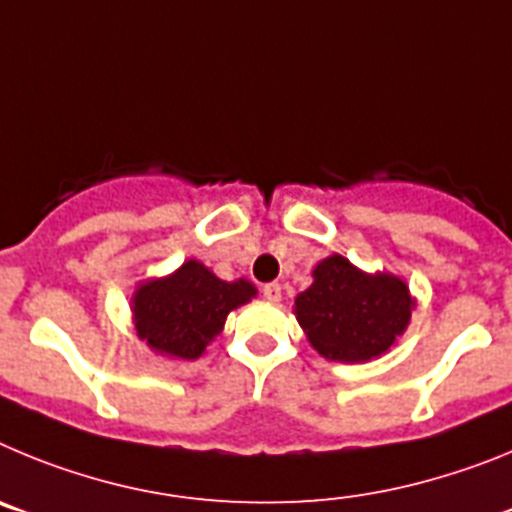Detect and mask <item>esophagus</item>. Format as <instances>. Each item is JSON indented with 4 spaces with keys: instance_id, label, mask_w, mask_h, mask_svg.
Returning <instances> with one entry per match:
<instances>
[{
    "instance_id": "esophagus-1",
    "label": "esophagus",
    "mask_w": 512,
    "mask_h": 512,
    "mask_svg": "<svg viewBox=\"0 0 512 512\" xmlns=\"http://www.w3.org/2000/svg\"><path fill=\"white\" fill-rule=\"evenodd\" d=\"M261 295H264L269 302H279L282 300V284H277V282L264 284V287H261Z\"/></svg>"
}]
</instances>
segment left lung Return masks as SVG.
Instances as JSON below:
<instances>
[{
    "mask_svg": "<svg viewBox=\"0 0 512 512\" xmlns=\"http://www.w3.org/2000/svg\"><path fill=\"white\" fill-rule=\"evenodd\" d=\"M312 277L315 282L297 295L295 315L325 359H377L408 328L413 300L402 279L364 274L338 253L320 261Z\"/></svg>",
    "mask_w": 512,
    "mask_h": 512,
    "instance_id": "8db88e82",
    "label": "left lung"
}]
</instances>
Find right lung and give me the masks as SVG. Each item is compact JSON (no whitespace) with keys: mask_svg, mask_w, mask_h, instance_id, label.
I'll return each instance as SVG.
<instances>
[{"mask_svg":"<svg viewBox=\"0 0 512 512\" xmlns=\"http://www.w3.org/2000/svg\"><path fill=\"white\" fill-rule=\"evenodd\" d=\"M256 295L251 282H223L200 261H187L166 279L143 284L133 297L138 336L176 359H197L223 330L228 312Z\"/></svg>","mask_w":512,"mask_h":512,"instance_id":"add662e5","label":"right lung"}]
</instances>
